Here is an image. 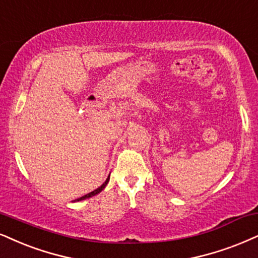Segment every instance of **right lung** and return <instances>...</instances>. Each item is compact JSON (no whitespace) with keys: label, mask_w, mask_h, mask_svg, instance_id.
<instances>
[{"label":"right lung","mask_w":258,"mask_h":258,"mask_svg":"<svg viewBox=\"0 0 258 258\" xmlns=\"http://www.w3.org/2000/svg\"><path fill=\"white\" fill-rule=\"evenodd\" d=\"M109 179H110V176H109V178H107L106 180H105V183L103 184V185L101 186H99L98 187V189H95L94 191H92V192H90V194H87V195H85V196H82V197H80V199H78V200H75V201H81V200H85V199H88V197H92V196H94V195H97V194H99L101 190L104 189L105 186H106V184L109 183Z\"/></svg>","instance_id":"obj_1"}]
</instances>
